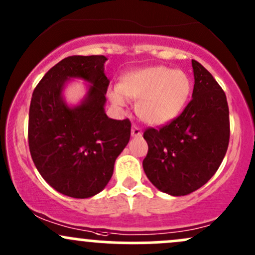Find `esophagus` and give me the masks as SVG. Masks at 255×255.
<instances>
[{
  "mask_svg": "<svg viewBox=\"0 0 255 255\" xmlns=\"http://www.w3.org/2000/svg\"><path fill=\"white\" fill-rule=\"evenodd\" d=\"M131 135H132V137H139V136H142V130L136 125H133L131 128Z\"/></svg>",
  "mask_w": 255,
  "mask_h": 255,
  "instance_id": "34e87169",
  "label": "esophagus"
}]
</instances>
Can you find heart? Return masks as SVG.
Wrapping results in <instances>:
<instances>
[{
  "instance_id": "heart-1",
  "label": "heart",
  "mask_w": 255,
  "mask_h": 255,
  "mask_svg": "<svg viewBox=\"0 0 255 255\" xmlns=\"http://www.w3.org/2000/svg\"><path fill=\"white\" fill-rule=\"evenodd\" d=\"M191 87L190 76L183 70L154 65L125 73L108 96L119 108L127 106L128 98L137 100L136 111L142 119L153 125H164L181 113Z\"/></svg>"
}]
</instances>
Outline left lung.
I'll use <instances>...</instances> for the list:
<instances>
[{"instance_id": "obj_1", "label": "left lung", "mask_w": 255, "mask_h": 255, "mask_svg": "<svg viewBox=\"0 0 255 255\" xmlns=\"http://www.w3.org/2000/svg\"><path fill=\"white\" fill-rule=\"evenodd\" d=\"M194 86L191 102L179 117L143 137L148 153L143 170L158 190L186 196L205 185L220 166L230 139L226 95L213 75L192 59Z\"/></svg>"}]
</instances>
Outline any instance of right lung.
<instances>
[{"label":"right lung","instance_id":"1","mask_svg":"<svg viewBox=\"0 0 255 255\" xmlns=\"http://www.w3.org/2000/svg\"><path fill=\"white\" fill-rule=\"evenodd\" d=\"M106 61L105 56L67 57L32 92L28 128L32 161L48 185L73 198H89L106 187L130 139V120L111 119L105 112ZM72 78H83L89 87L84 100L70 107L62 90Z\"/></svg>","mask_w":255,"mask_h":255}]
</instances>
